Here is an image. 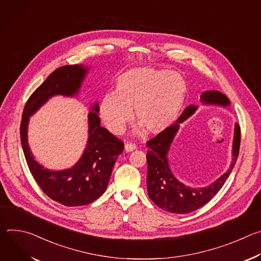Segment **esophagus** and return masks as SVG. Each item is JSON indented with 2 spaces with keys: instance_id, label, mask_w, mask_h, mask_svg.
<instances>
[{
  "instance_id": "34e87169",
  "label": "esophagus",
  "mask_w": 261,
  "mask_h": 261,
  "mask_svg": "<svg viewBox=\"0 0 261 261\" xmlns=\"http://www.w3.org/2000/svg\"><path fill=\"white\" fill-rule=\"evenodd\" d=\"M135 148H136V145H135V143H133V142H127V143L125 144V151H126V152L134 151Z\"/></svg>"
}]
</instances>
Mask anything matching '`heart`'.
Here are the masks:
<instances>
[{"label": "heart", "instance_id": "1", "mask_svg": "<svg viewBox=\"0 0 261 261\" xmlns=\"http://www.w3.org/2000/svg\"><path fill=\"white\" fill-rule=\"evenodd\" d=\"M187 85L178 73L165 69L139 67L119 76L114 93L100 103V116L114 134H122L132 120L150 134L167 129L178 117Z\"/></svg>", "mask_w": 261, "mask_h": 261}]
</instances>
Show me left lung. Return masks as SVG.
<instances>
[{"label": "left lung", "instance_id": "left-lung-1", "mask_svg": "<svg viewBox=\"0 0 261 261\" xmlns=\"http://www.w3.org/2000/svg\"><path fill=\"white\" fill-rule=\"evenodd\" d=\"M200 101L206 104L229 105L228 98L219 91L202 93ZM196 109L197 106L194 105L186 107L175 124L146 141L148 148L146 153L147 194L157 206L173 214H188L206 204L225 184L236 165L240 153L241 128L239 124H236L232 147L233 159L227 172L205 188H190L174 177L169 168L167 159L170 144L178 130V124L192 116Z\"/></svg>", "mask_w": 261, "mask_h": 261}]
</instances>
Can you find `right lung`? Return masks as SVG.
Segmentation results:
<instances>
[{
    "label": "right lung",
    "mask_w": 261,
    "mask_h": 261,
    "mask_svg": "<svg viewBox=\"0 0 261 261\" xmlns=\"http://www.w3.org/2000/svg\"><path fill=\"white\" fill-rule=\"evenodd\" d=\"M87 71L82 65H66L55 70L28 99L20 123L22 150L33 177L49 198L66 206L87 205L105 192L124 142L100 126L99 107L95 104L94 111L89 114V140L81 160L69 169L53 171L34 160L28 143V123L50 97L75 95Z\"/></svg>",
    "instance_id": "obj_1"
}]
</instances>
